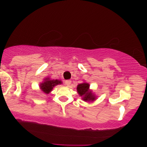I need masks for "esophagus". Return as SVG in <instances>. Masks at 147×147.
Returning a JSON list of instances; mask_svg holds the SVG:
<instances>
[{"label":"esophagus","mask_w":147,"mask_h":147,"mask_svg":"<svg viewBox=\"0 0 147 147\" xmlns=\"http://www.w3.org/2000/svg\"><path fill=\"white\" fill-rule=\"evenodd\" d=\"M71 82H72V81L69 80H68L65 81V84H66V85L67 86V87H69V85H70V84H71Z\"/></svg>","instance_id":"1"}]
</instances>
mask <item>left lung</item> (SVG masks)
Returning <instances> with one entry per match:
<instances>
[{
  "instance_id": "8db88e82",
  "label": "left lung",
  "mask_w": 147,
  "mask_h": 147,
  "mask_svg": "<svg viewBox=\"0 0 147 147\" xmlns=\"http://www.w3.org/2000/svg\"><path fill=\"white\" fill-rule=\"evenodd\" d=\"M90 84L88 83H82L78 85L77 90L80 96L83 97V100L84 101H93L95 99V97L92 94V92L89 90Z\"/></svg>"
}]
</instances>
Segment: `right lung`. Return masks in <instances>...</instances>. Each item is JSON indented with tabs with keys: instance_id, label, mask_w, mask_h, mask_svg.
Masks as SVG:
<instances>
[{
	"instance_id": "right-lung-1",
	"label": "right lung",
	"mask_w": 147,
	"mask_h": 147,
	"mask_svg": "<svg viewBox=\"0 0 147 147\" xmlns=\"http://www.w3.org/2000/svg\"><path fill=\"white\" fill-rule=\"evenodd\" d=\"M61 81L57 80H50L48 78H46L44 82H42L40 84V89L44 93L49 94L50 91L53 89V87L59 84H61Z\"/></svg>"
}]
</instances>
